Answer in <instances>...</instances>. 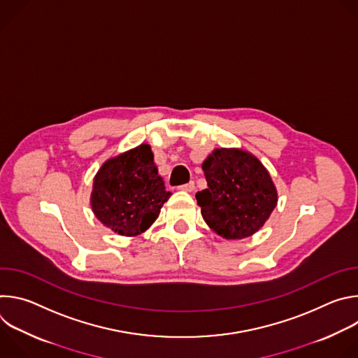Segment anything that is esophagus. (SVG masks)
<instances>
[{"label":"esophagus","mask_w":358,"mask_h":358,"mask_svg":"<svg viewBox=\"0 0 358 358\" xmlns=\"http://www.w3.org/2000/svg\"><path fill=\"white\" fill-rule=\"evenodd\" d=\"M180 189H181V191H187V192H191V191H194V189H195V184H194V181H189L188 184L180 185Z\"/></svg>","instance_id":"esophagus-1"}]
</instances>
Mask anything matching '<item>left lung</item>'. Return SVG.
Returning <instances> with one entry per match:
<instances>
[{"mask_svg": "<svg viewBox=\"0 0 358 358\" xmlns=\"http://www.w3.org/2000/svg\"><path fill=\"white\" fill-rule=\"evenodd\" d=\"M208 188L195 194L208 227L225 239L259 231L278 203L275 184L264 164L239 148H215L202 163Z\"/></svg>", "mask_w": 358, "mask_h": 358, "instance_id": "obj_1", "label": "left lung"}]
</instances>
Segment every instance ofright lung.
I'll return each instance as SVG.
<instances>
[{"label":"right lung","mask_w":358,"mask_h":358,"mask_svg":"<svg viewBox=\"0 0 358 358\" xmlns=\"http://www.w3.org/2000/svg\"><path fill=\"white\" fill-rule=\"evenodd\" d=\"M171 192L155 164L148 144L108 160L93 180L90 206L105 227L124 236L144 232Z\"/></svg>","instance_id":"1"}]
</instances>
